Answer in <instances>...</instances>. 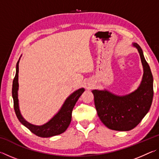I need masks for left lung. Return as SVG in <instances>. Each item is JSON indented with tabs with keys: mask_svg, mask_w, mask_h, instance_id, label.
Here are the masks:
<instances>
[{
	"mask_svg": "<svg viewBox=\"0 0 159 159\" xmlns=\"http://www.w3.org/2000/svg\"><path fill=\"white\" fill-rule=\"evenodd\" d=\"M140 56L144 74L137 90L128 95H116L107 90H93L95 108L101 121L113 130L128 131L141 122L150 109L154 95L153 76L142 48L134 43Z\"/></svg>",
	"mask_w": 159,
	"mask_h": 159,
	"instance_id": "obj_1",
	"label": "left lung"
}]
</instances>
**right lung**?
<instances>
[{
	"mask_svg": "<svg viewBox=\"0 0 159 159\" xmlns=\"http://www.w3.org/2000/svg\"><path fill=\"white\" fill-rule=\"evenodd\" d=\"M19 62L20 60L17 61L16 65V74L12 83V98L14 101V109L16 116H17L19 120L21 123L27 128L31 133L41 138H50V137L55 136L57 134L63 133L71 123V113L74 107L76 104L78 99L80 96L82 95L85 91L84 88H80L71 94L66 98L65 102H64L63 105L61 106L57 114L51 118L49 121L42 125H35L31 124L23 118L21 116L19 107V100H18V73H19Z\"/></svg>",
	"mask_w": 159,
	"mask_h": 159,
	"instance_id": "right-lung-1",
	"label": "right lung"
}]
</instances>
